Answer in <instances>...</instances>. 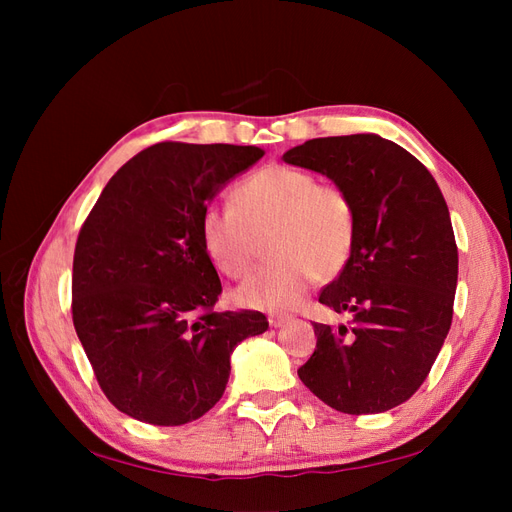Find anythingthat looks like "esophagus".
Wrapping results in <instances>:
<instances>
[{
  "mask_svg": "<svg viewBox=\"0 0 512 512\" xmlns=\"http://www.w3.org/2000/svg\"><path fill=\"white\" fill-rule=\"evenodd\" d=\"M290 322V316H282V314H271L269 316V324L273 329H280V327H284V324H288Z\"/></svg>",
  "mask_w": 512,
  "mask_h": 512,
  "instance_id": "1",
  "label": "esophagus"
}]
</instances>
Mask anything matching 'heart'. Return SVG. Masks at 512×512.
<instances>
[{
    "instance_id": "heart-1",
    "label": "heart",
    "mask_w": 512,
    "mask_h": 512,
    "mask_svg": "<svg viewBox=\"0 0 512 512\" xmlns=\"http://www.w3.org/2000/svg\"><path fill=\"white\" fill-rule=\"evenodd\" d=\"M200 243L213 267L230 280L250 275L269 234L273 258L245 282L239 305L284 312L299 305L309 284L342 273L356 243V213L348 194L303 168L269 164L237 183L232 207H207Z\"/></svg>"
}]
</instances>
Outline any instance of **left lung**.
I'll use <instances>...</instances> for the list:
<instances>
[{
	"label": "left lung",
	"mask_w": 512,
	"mask_h": 512,
	"mask_svg": "<svg viewBox=\"0 0 512 512\" xmlns=\"http://www.w3.org/2000/svg\"><path fill=\"white\" fill-rule=\"evenodd\" d=\"M284 162L327 175L356 213L348 265L318 297L350 322H314L316 350L299 378L346 414L404 404L425 382L453 320L459 258L438 183L378 134L312 138L286 151Z\"/></svg>",
	"instance_id": "obj_1"
}]
</instances>
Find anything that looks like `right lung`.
Returning <instances> with one entry per match:
<instances>
[{"mask_svg":"<svg viewBox=\"0 0 512 512\" xmlns=\"http://www.w3.org/2000/svg\"><path fill=\"white\" fill-rule=\"evenodd\" d=\"M265 151L158 143L106 183L79 232L72 320L111 404L160 427L192 423L224 395L230 354L269 329L260 312H213L222 284L200 215Z\"/></svg>","mask_w":512,"mask_h":512,"instance_id":"add662e5","label":"right lung"}]
</instances>
